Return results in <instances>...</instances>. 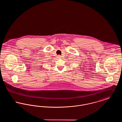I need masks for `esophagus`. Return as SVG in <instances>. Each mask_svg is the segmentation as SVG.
Instances as JSON below:
<instances>
[{"label": "esophagus", "instance_id": "esophagus-1", "mask_svg": "<svg viewBox=\"0 0 122 122\" xmlns=\"http://www.w3.org/2000/svg\"><path fill=\"white\" fill-rule=\"evenodd\" d=\"M58 58H62V57H61L60 55H58Z\"/></svg>", "mask_w": 122, "mask_h": 122}]
</instances>
